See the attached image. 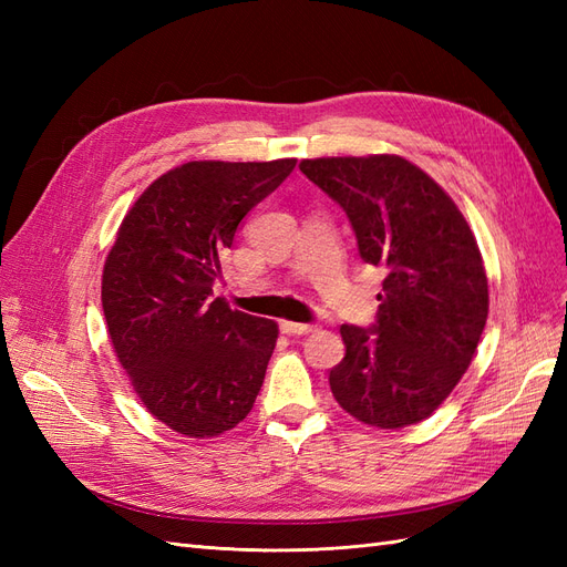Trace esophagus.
Returning <instances> with one entry per match:
<instances>
[{
  "label": "esophagus",
  "instance_id": "obj_1",
  "mask_svg": "<svg viewBox=\"0 0 567 567\" xmlns=\"http://www.w3.org/2000/svg\"><path fill=\"white\" fill-rule=\"evenodd\" d=\"M279 326L286 336H307L317 329L315 323H298V321H281Z\"/></svg>",
  "mask_w": 567,
  "mask_h": 567
}]
</instances>
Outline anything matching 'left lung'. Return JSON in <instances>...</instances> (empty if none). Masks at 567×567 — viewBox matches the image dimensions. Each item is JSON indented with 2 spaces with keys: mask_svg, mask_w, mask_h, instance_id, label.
Segmentation results:
<instances>
[{
  "mask_svg": "<svg viewBox=\"0 0 567 567\" xmlns=\"http://www.w3.org/2000/svg\"><path fill=\"white\" fill-rule=\"evenodd\" d=\"M300 169L346 210L362 260L385 269L375 323L340 326L333 398L367 425H414L450 398L485 329L475 236L444 188L402 156L315 158Z\"/></svg>",
  "mask_w": 567,
  "mask_h": 567,
  "instance_id": "obj_1",
  "label": "left lung"
}]
</instances>
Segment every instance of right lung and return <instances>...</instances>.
<instances>
[{"label":"right lung","mask_w":567,"mask_h":567,"mask_svg":"<svg viewBox=\"0 0 567 567\" xmlns=\"http://www.w3.org/2000/svg\"><path fill=\"white\" fill-rule=\"evenodd\" d=\"M293 167L296 158L184 163L148 184L117 229L101 279L109 338L169 431L217 437L250 414L279 326L210 296L241 219Z\"/></svg>","instance_id":"obj_1"}]
</instances>
